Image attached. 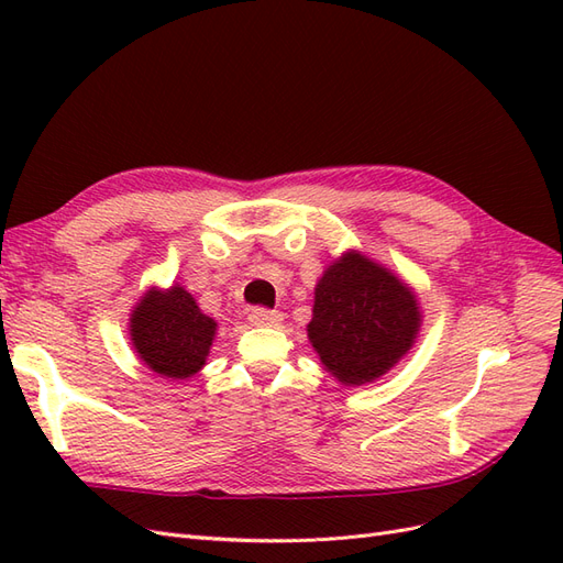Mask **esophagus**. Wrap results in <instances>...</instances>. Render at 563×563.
I'll list each match as a JSON object with an SVG mask.
<instances>
[{
    "instance_id": "34e87169",
    "label": "esophagus",
    "mask_w": 563,
    "mask_h": 563,
    "mask_svg": "<svg viewBox=\"0 0 563 563\" xmlns=\"http://www.w3.org/2000/svg\"><path fill=\"white\" fill-rule=\"evenodd\" d=\"M282 319H284V314L277 312V310L258 308V310H251V312H249L251 327H279Z\"/></svg>"
}]
</instances>
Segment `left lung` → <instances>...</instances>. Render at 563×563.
<instances>
[{"mask_svg":"<svg viewBox=\"0 0 563 563\" xmlns=\"http://www.w3.org/2000/svg\"><path fill=\"white\" fill-rule=\"evenodd\" d=\"M422 310L416 291L356 249L323 269L314 286L308 338L321 366L343 385H366L416 345Z\"/></svg>","mask_w":563,"mask_h":563,"instance_id":"1","label":"left lung"}]
</instances>
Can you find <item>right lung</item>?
Instances as JSON below:
<instances>
[{
    "label": "right lung",
    "mask_w": 563,
    "mask_h": 563,
    "mask_svg": "<svg viewBox=\"0 0 563 563\" xmlns=\"http://www.w3.org/2000/svg\"><path fill=\"white\" fill-rule=\"evenodd\" d=\"M218 321L180 284L150 286L129 317L131 345L159 378L187 380L207 364Z\"/></svg>",
    "instance_id": "1"
}]
</instances>
